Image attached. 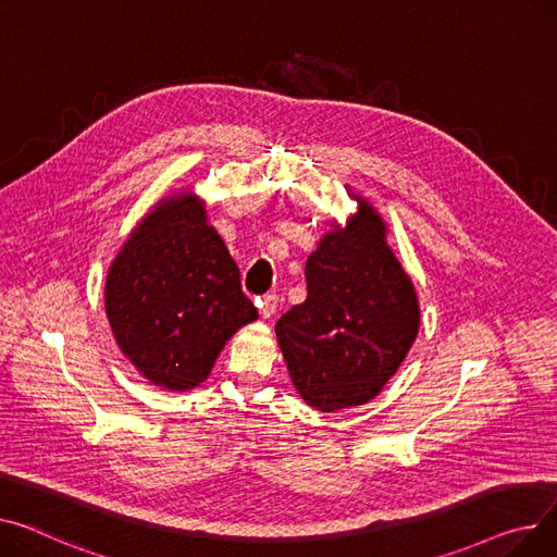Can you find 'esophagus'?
<instances>
[{
  "instance_id": "34e87169",
  "label": "esophagus",
  "mask_w": 557,
  "mask_h": 557,
  "mask_svg": "<svg viewBox=\"0 0 557 557\" xmlns=\"http://www.w3.org/2000/svg\"><path fill=\"white\" fill-rule=\"evenodd\" d=\"M277 295L275 293H267L262 300H259V313H262V318H271L277 309Z\"/></svg>"
}]
</instances>
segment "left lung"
Wrapping results in <instances>:
<instances>
[{
	"label": "left lung",
	"mask_w": 557,
	"mask_h": 557,
	"mask_svg": "<svg viewBox=\"0 0 557 557\" xmlns=\"http://www.w3.org/2000/svg\"><path fill=\"white\" fill-rule=\"evenodd\" d=\"M354 199L360 208L347 228L326 233L307 259V300L275 324L295 389L320 412L372 400L410 351L421 320L385 221Z\"/></svg>",
	"instance_id": "1"
}]
</instances>
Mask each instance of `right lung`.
Masks as SVG:
<instances>
[{
	"label": "right lung",
	"mask_w": 557,
	"mask_h": 557,
	"mask_svg": "<svg viewBox=\"0 0 557 557\" xmlns=\"http://www.w3.org/2000/svg\"><path fill=\"white\" fill-rule=\"evenodd\" d=\"M104 311L121 351L159 387L201 385L233 333L257 320L224 239L193 193L168 197L109 267Z\"/></svg>",
	"instance_id": "obj_1"
}]
</instances>
